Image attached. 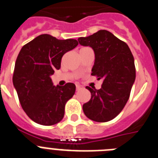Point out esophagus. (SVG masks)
I'll list each match as a JSON object with an SVG mask.
<instances>
[{
  "instance_id": "obj_1",
  "label": "esophagus",
  "mask_w": 158,
  "mask_h": 158,
  "mask_svg": "<svg viewBox=\"0 0 158 158\" xmlns=\"http://www.w3.org/2000/svg\"><path fill=\"white\" fill-rule=\"evenodd\" d=\"M76 88H77V90H81V89H83V86H82L81 85H76Z\"/></svg>"
}]
</instances>
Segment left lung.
<instances>
[{
  "label": "left lung",
  "mask_w": 158,
  "mask_h": 158,
  "mask_svg": "<svg viewBox=\"0 0 158 158\" xmlns=\"http://www.w3.org/2000/svg\"><path fill=\"white\" fill-rule=\"evenodd\" d=\"M78 42L92 48L95 60L91 75L103 81L99 89L85 87L90 91L91 98L83 105V111L95 122L111 120L126 105L135 82L133 56L126 43L106 30L79 38Z\"/></svg>",
  "instance_id": "1"
}]
</instances>
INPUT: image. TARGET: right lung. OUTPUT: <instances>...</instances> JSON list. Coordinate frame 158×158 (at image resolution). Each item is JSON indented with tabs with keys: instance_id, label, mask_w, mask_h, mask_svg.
Here are the masks:
<instances>
[{
	"instance_id": "right-lung-1",
	"label": "right lung",
	"mask_w": 158,
	"mask_h": 158,
	"mask_svg": "<svg viewBox=\"0 0 158 158\" xmlns=\"http://www.w3.org/2000/svg\"><path fill=\"white\" fill-rule=\"evenodd\" d=\"M78 45L76 40H57L39 35L22 48L17 57L13 83L21 106L31 119L41 125L59 123L64 106L75 94L76 85H53L51 75L60 69L62 56Z\"/></svg>"
}]
</instances>
